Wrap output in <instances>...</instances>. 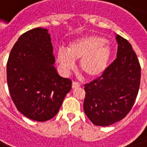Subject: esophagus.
<instances>
[{
  "label": "esophagus",
  "instance_id": "esophagus-1",
  "mask_svg": "<svg viewBox=\"0 0 147 147\" xmlns=\"http://www.w3.org/2000/svg\"><path fill=\"white\" fill-rule=\"evenodd\" d=\"M81 86V85L80 84H79V83H78V82H72V85H71V88H79Z\"/></svg>",
  "mask_w": 147,
  "mask_h": 147
}]
</instances>
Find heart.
I'll use <instances>...</instances> for the list:
<instances>
[{"label": "heart", "mask_w": 147, "mask_h": 147, "mask_svg": "<svg viewBox=\"0 0 147 147\" xmlns=\"http://www.w3.org/2000/svg\"><path fill=\"white\" fill-rule=\"evenodd\" d=\"M111 55V49L104 38L85 36L71 41L66 50L59 49L57 59L65 71L73 68L75 60L80 59L81 71L88 78L94 79L106 71Z\"/></svg>", "instance_id": "b5f03b06"}]
</instances>
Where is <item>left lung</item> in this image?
<instances>
[{
  "label": "left lung",
  "instance_id": "obj_1",
  "mask_svg": "<svg viewBox=\"0 0 147 147\" xmlns=\"http://www.w3.org/2000/svg\"><path fill=\"white\" fill-rule=\"evenodd\" d=\"M115 36L117 59L100 78L85 85V113L94 124L101 127L127 116L140 84V65L132 46L121 36Z\"/></svg>",
  "mask_w": 147,
  "mask_h": 147
}]
</instances>
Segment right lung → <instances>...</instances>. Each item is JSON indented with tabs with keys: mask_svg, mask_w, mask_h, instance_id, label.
I'll return each instance as SVG.
<instances>
[{
	"mask_svg": "<svg viewBox=\"0 0 147 147\" xmlns=\"http://www.w3.org/2000/svg\"><path fill=\"white\" fill-rule=\"evenodd\" d=\"M50 34L37 27L19 37L10 51L7 64L9 92L17 110L36 121L55 116L71 81L60 76L54 67Z\"/></svg>",
	"mask_w": 147,
	"mask_h": 147,
	"instance_id": "1",
	"label": "right lung"
}]
</instances>
